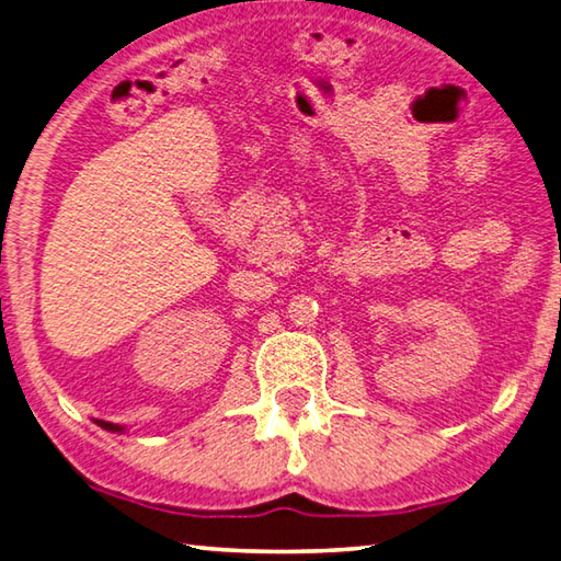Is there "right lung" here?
Listing matches in <instances>:
<instances>
[{
  "instance_id": "1",
  "label": "right lung",
  "mask_w": 561,
  "mask_h": 561,
  "mask_svg": "<svg viewBox=\"0 0 561 561\" xmlns=\"http://www.w3.org/2000/svg\"><path fill=\"white\" fill-rule=\"evenodd\" d=\"M102 427H106V431H114V433H118V431H124V427H118V425H114V423H106V421H102L99 423Z\"/></svg>"
}]
</instances>
